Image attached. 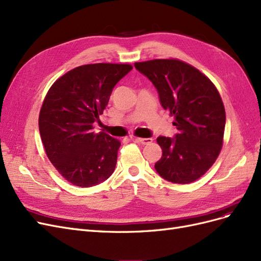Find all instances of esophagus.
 I'll list each match as a JSON object with an SVG mask.
<instances>
[{"instance_id": "obj_1", "label": "esophagus", "mask_w": 261, "mask_h": 261, "mask_svg": "<svg viewBox=\"0 0 261 261\" xmlns=\"http://www.w3.org/2000/svg\"><path fill=\"white\" fill-rule=\"evenodd\" d=\"M134 139H135L136 143L141 144V145H148V144H150L152 141L151 138H138V137H136V138H134Z\"/></svg>"}]
</instances>
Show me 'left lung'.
I'll return each instance as SVG.
<instances>
[{
    "mask_svg": "<svg viewBox=\"0 0 261 261\" xmlns=\"http://www.w3.org/2000/svg\"><path fill=\"white\" fill-rule=\"evenodd\" d=\"M134 66L153 84L177 129L173 138H156L162 156L154 169L172 183H192L209 170L222 148L225 110L220 93L208 77L178 60H152Z\"/></svg>",
    "mask_w": 261,
    "mask_h": 261,
    "instance_id": "left-lung-1",
    "label": "left lung"
}]
</instances>
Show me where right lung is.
<instances>
[{"instance_id":"right-lung-1","label":"right lung","mask_w":261,"mask_h":261,"mask_svg":"<svg viewBox=\"0 0 261 261\" xmlns=\"http://www.w3.org/2000/svg\"><path fill=\"white\" fill-rule=\"evenodd\" d=\"M133 69L128 64L98 63L76 67L55 82L44 98L39 132L45 153L69 183L91 187L115 170L121 143L94 133L115 85Z\"/></svg>"}]
</instances>
